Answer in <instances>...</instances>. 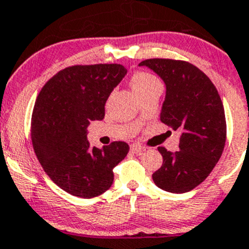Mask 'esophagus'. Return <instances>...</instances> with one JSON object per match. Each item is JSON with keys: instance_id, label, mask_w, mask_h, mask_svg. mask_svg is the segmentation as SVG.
Masks as SVG:
<instances>
[{"instance_id": "1", "label": "esophagus", "mask_w": 249, "mask_h": 249, "mask_svg": "<svg viewBox=\"0 0 249 249\" xmlns=\"http://www.w3.org/2000/svg\"><path fill=\"white\" fill-rule=\"evenodd\" d=\"M145 147L142 146V145L139 144H132L130 145V151L133 152V154H140L142 151H144Z\"/></svg>"}]
</instances>
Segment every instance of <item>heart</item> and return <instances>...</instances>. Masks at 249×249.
<instances>
[{"label":"heart","instance_id":"b5f03b06","mask_svg":"<svg viewBox=\"0 0 249 249\" xmlns=\"http://www.w3.org/2000/svg\"><path fill=\"white\" fill-rule=\"evenodd\" d=\"M132 87L135 90V93H140L142 90H145L146 88L151 87V86L160 83V81L155 77L152 73L145 72V71H139V72H135L132 76Z\"/></svg>","mask_w":249,"mask_h":249}]
</instances>
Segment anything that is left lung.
Segmentation results:
<instances>
[{
    "label": "left lung",
    "mask_w": 249,
    "mask_h": 249,
    "mask_svg": "<svg viewBox=\"0 0 249 249\" xmlns=\"http://www.w3.org/2000/svg\"><path fill=\"white\" fill-rule=\"evenodd\" d=\"M139 65L166 83L161 122L180 132L178 151L157 147L163 162L152 180L168 193H188L207 178L223 154L226 121L220 95L208 76L188 61L155 58Z\"/></svg>",
    "instance_id": "left-lung-1"
}]
</instances>
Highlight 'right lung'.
<instances>
[{"label":"right lung","mask_w":249,"mask_h":249,"mask_svg":"<svg viewBox=\"0 0 249 249\" xmlns=\"http://www.w3.org/2000/svg\"><path fill=\"white\" fill-rule=\"evenodd\" d=\"M127 70L121 64L73 65L56 72L38 93L31 117V140L47 176L81 198L109 190L114 168L127 156L124 142L90 147L87 127L103 120L105 103Z\"/></svg>","instance_id":"right-lung-1"}]
</instances>
